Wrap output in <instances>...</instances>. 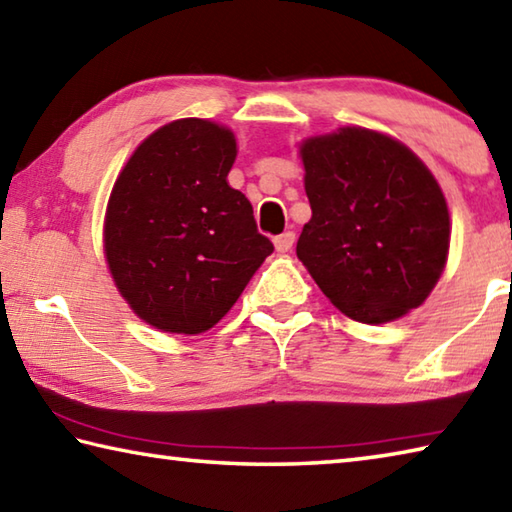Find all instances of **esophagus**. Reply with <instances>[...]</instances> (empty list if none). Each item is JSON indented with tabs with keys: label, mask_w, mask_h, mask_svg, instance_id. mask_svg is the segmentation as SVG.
Instances as JSON below:
<instances>
[{
	"label": "esophagus",
	"mask_w": 512,
	"mask_h": 512,
	"mask_svg": "<svg viewBox=\"0 0 512 512\" xmlns=\"http://www.w3.org/2000/svg\"><path fill=\"white\" fill-rule=\"evenodd\" d=\"M273 241H275L277 253H288V250H291L295 244V232L286 230V232H282V235H277Z\"/></svg>",
	"instance_id": "obj_1"
}]
</instances>
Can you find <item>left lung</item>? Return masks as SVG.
Segmentation results:
<instances>
[{
  "label": "left lung",
  "instance_id": "obj_1",
  "mask_svg": "<svg viewBox=\"0 0 512 512\" xmlns=\"http://www.w3.org/2000/svg\"><path fill=\"white\" fill-rule=\"evenodd\" d=\"M311 221L297 257L322 293L365 324L416 309L450 248V212L418 156L365 127H340L300 147Z\"/></svg>",
  "mask_w": 512,
  "mask_h": 512
}]
</instances>
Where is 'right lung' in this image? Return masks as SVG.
<instances>
[{
  "mask_svg": "<svg viewBox=\"0 0 512 512\" xmlns=\"http://www.w3.org/2000/svg\"><path fill=\"white\" fill-rule=\"evenodd\" d=\"M230 129L181 118L156 129L118 174L105 257L138 318L170 333L208 331L273 253L253 206L228 185Z\"/></svg>",
  "mask_w": 512,
  "mask_h": 512,
  "instance_id": "1",
  "label": "right lung"
}]
</instances>
